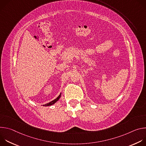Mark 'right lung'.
Returning <instances> with one entry per match:
<instances>
[{"mask_svg": "<svg viewBox=\"0 0 146 146\" xmlns=\"http://www.w3.org/2000/svg\"><path fill=\"white\" fill-rule=\"evenodd\" d=\"M60 96H61V93L59 94V95L56 98V99H55L54 100H52L51 102H49V103H46V104H45V105H44L43 106H51V105H54V103H55L59 99H60Z\"/></svg>", "mask_w": 146, "mask_h": 146, "instance_id": "add662e5", "label": "right lung"}]
</instances>
